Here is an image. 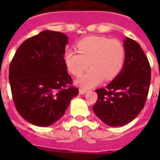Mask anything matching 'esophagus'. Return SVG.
I'll list each match as a JSON object with an SVG mask.
<instances>
[{"label": "esophagus", "mask_w": 160, "mask_h": 160, "mask_svg": "<svg viewBox=\"0 0 160 160\" xmlns=\"http://www.w3.org/2000/svg\"><path fill=\"white\" fill-rule=\"evenodd\" d=\"M87 89H83V88H80V89H79V94H85V93L87 92Z\"/></svg>", "instance_id": "obj_1"}]
</instances>
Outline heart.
Returning <instances> with one entry per match:
<instances>
[{
	"label": "heart",
	"mask_w": 160,
	"mask_h": 160,
	"mask_svg": "<svg viewBox=\"0 0 160 160\" xmlns=\"http://www.w3.org/2000/svg\"><path fill=\"white\" fill-rule=\"evenodd\" d=\"M77 51L67 50L64 62L68 70L78 77L87 70H90L79 78L77 84L83 88H90L99 84L102 79L110 81L118 74L125 61L123 44L117 39L105 37L90 36L76 44Z\"/></svg>",
	"instance_id": "b5f03b06"
}]
</instances>
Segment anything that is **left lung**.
I'll use <instances>...</instances> for the list:
<instances>
[{"instance_id":"1","label":"left lung","mask_w":160,"mask_h":160,"mask_svg":"<svg viewBox=\"0 0 160 160\" xmlns=\"http://www.w3.org/2000/svg\"><path fill=\"white\" fill-rule=\"evenodd\" d=\"M125 62L118 75L106 88L97 89L93 111L103 122L121 127L132 121L143 109L151 83L149 61L135 40L124 42Z\"/></svg>"}]
</instances>
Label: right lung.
I'll use <instances>...</instances> for the list:
<instances>
[{
    "instance_id": "obj_1",
    "label": "right lung",
    "mask_w": 160,
    "mask_h": 160,
    "mask_svg": "<svg viewBox=\"0 0 160 160\" xmlns=\"http://www.w3.org/2000/svg\"><path fill=\"white\" fill-rule=\"evenodd\" d=\"M68 38L45 30L19 46L9 65V83L17 111L39 127L56 122L78 94L64 62Z\"/></svg>"
}]
</instances>
